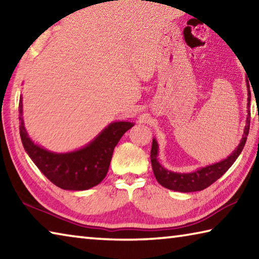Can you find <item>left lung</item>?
Wrapping results in <instances>:
<instances>
[{"label":"left lung","instance_id":"1","mask_svg":"<svg viewBox=\"0 0 259 259\" xmlns=\"http://www.w3.org/2000/svg\"><path fill=\"white\" fill-rule=\"evenodd\" d=\"M250 90H249L248 88V106L250 105ZM249 117H250V114H248L247 116V125H245L244 128L242 140H241L239 146L235 148V151L232 153L227 159L223 160L222 162H218V163H214L212 165L205 166V168H202L198 170V171L191 174H177L169 171V170H165L163 166L157 162V143L155 139H153L151 150V162L153 172H154L156 181L165 188L184 193L202 191L204 188L211 185V184H213L217 179L221 178L223 175L230 169V166L234 163L235 160L238 159V156L240 155V153L242 152L244 144L247 142L249 126H250V119H249Z\"/></svg>","mask_w":259,"mask_h":259}]
</instances>
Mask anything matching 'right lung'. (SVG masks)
Here are the masks:
<instances>
[{
    "label": "right lung",
    "instance_id": "obj_1",
    "mask_svg": "<svg viewBox=\"0 0 259 259\" xmlns=\"http://www.w3.org/2000/svg\"><path fill=\"white\" fill-rule=\"evenodd\" d=\"M21 106L20 97L19 133L24 148L41 172L63 190L83 191L98 185L106 177L114 147L125 131L134 126L130 122H114L82 150L57 154L35 145L28 138L21 119Z\"/></svg>",
    "mask_w": 259,
    "mask_h": 259
}]
</instances>
